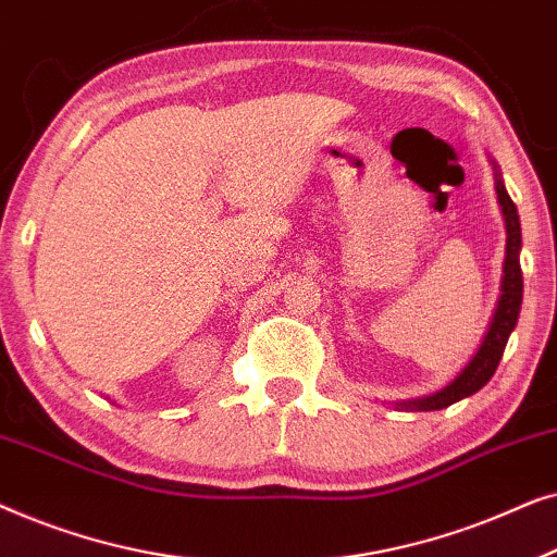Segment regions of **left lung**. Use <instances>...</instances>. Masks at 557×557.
<instances>
[{
    "label": "left lung",
    "instance_id": "8db88e82",
    "mask_svg": "<svg viewBox=\"0 0 557 557\" xmlns=\"http://www.w3.org/2000/svg\"><path fill=\"white\" fill-rule=\"evenodd\" d=\"M497 172V166H494ZM494 187H497V200L502 205V215H505V227H507V248H505V265H502V286H499V299L497 307H494L490 330H486L482 345L474 352V357L467 362L459 375H456L446 387H441L438 393L425 395V398L416 400H403L398 408L406 410H441L454 406L469 395L490 383L494 370L505 355L507 339L512 334L517 317H520L522 307V269H520V248H522V231H520V215H517V208L512 197L507 195L505 185H502L499 172L494 174Z\"/></svg>",
    "mask_w": 557,
    "mask_h": 557
}]
</instances>
